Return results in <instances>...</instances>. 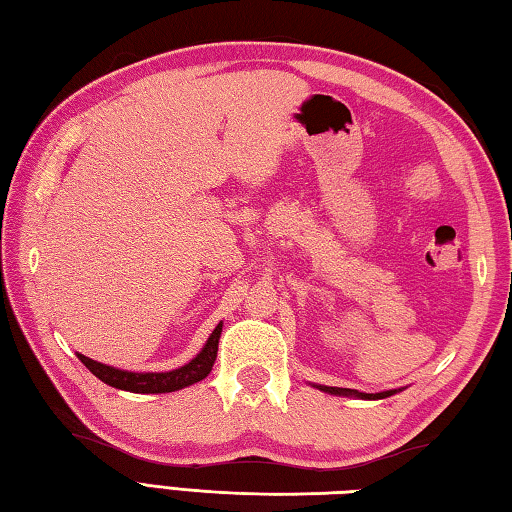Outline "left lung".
Here are the masks:
<instances>
[{
  "label": "left lung",
  "mask_w": 512,
  "mask_h": 512,
  "mask_svg": "<svg viewBox=\"0 0 512 512\" xmlns=\"http://www.w3.org/2000/svg\"><path fill=\"white\" fill-rule=\"evenodd\" d=\"M310 385L316 390H321V392L336 394V397H354V399H365V401L388 399V397H392V394H397V392L403 390V388H397V390H383V392L368 394V392H359V390H350V388H332V385H321V383H310Z\"/></svg>",
  "instance_id": "1"
}]
</instances>
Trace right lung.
Listing matches in <instances>:
<instances>
[{
  "instance_id": "obj_1",
  "label": "right lung",
  "mask_w": 512,
  "mask_h": 512,
  "mask_svg": "<svg viewBox=\"0 0 512 512\" xmlns=\"http://www.w3.org/2000/svg\"><path fill=\"white\" fill-rule=\"evenodd\" d=\"M220 332H223V323L216 325V330L209 334L207 343L202 345V350L194 356V359L185 365H180V368H176V370H169V372H129V370L113 368V365L93 361L84 354H77V359H80L86 368L98 376L102 383L111 385V388L138 392V394L176 392V390L187 388V385H194V383L202 381L211 372V368H214Z\"/></svg>"
}]
</instances>
